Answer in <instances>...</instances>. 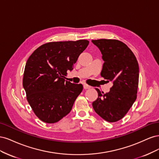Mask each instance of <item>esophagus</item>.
<instances>
[{
	"label": "esophagus",
	"mask_w": 159,
	"mask_h": 159,
	"mask_svg": "<svg viewBox=\"0 0 159 159\" xmlns=\"http://www.w3.org/2000/svg\"><path fill=\"white\" fill-rule=\"evenodd\" d=\"M84 88L85 89H90V88H91V86H89V85H87V84H84Z\"/></svg>",
	"instance_id": "obj_1"
}]
</instances>
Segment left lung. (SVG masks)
Here are the masks:
<instances>
[{"label": "left lung", "instance_id": "obj_1", "mask_svg": "<svg viewBox=\"0 0 159 159\" xmlns=\"http://www.w3.org/2000/svg\"><path fill=\"white\" fill-rule=\"evenodd\" d=\"M104 60L101 75L111 81L106 93L96 88L98 98L92 103L95 111L105 121L114 123L124 117L137 99L139 65L135 56L123 42L115 39L92 40Z\"/></svg>", "mask_w": 159, "mask_h": 159}]
</instances>
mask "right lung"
Segmentation results:
<instances>
[{
	"instance_id": "add662e5",
	"label": "right lung",
	"mask_w": 159,
	"mask_h": 159,
	"mask_svg": "<svg viewBox=\"0 0 159 159\" xmlns=\"http://www.w3.org/2000/svg\"><path fill=\"white\" fill-rule=\"evenodd\" d=\"M89 41L52 42L38 47L28 59L23 87L34 113L46 123L59 121L71 110L83 90L81 84L65 81Z\"/></svg>"
}]
</instances>
